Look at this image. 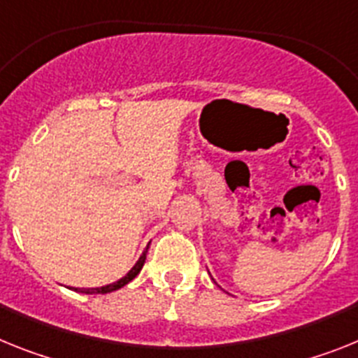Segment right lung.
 Listing matches in <instances>:
<instances>
[{
	"mask_svg": "<svg viewBox=\"0 0 358 358\" xmlns=\"http://www.w3.org/2000/svg\"><path fill=\"white\" fill-rule=\"evenodd\" d=\"M145 254H148V248L144 250V254L141 256V259L136 261L135 266H133V268L129 270V272H127L122 279H119L117 282H111V285H106V287H99V288H73V290L80 292V294H110V292H115V290H119V288L126 287L127 282L133 281V279L138 275V272H141L142 266H144Z\"/></svg>",
	"mask_w": 358,
	"mask_h": 358,
	"instance_id": "right-lung-1",
	"label": "right lung"
}]
</instances>
